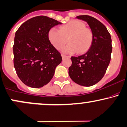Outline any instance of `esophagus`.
Returning <instances> with one entry per match:
<instances>
[{
	"label": "esophagus",
	"instance_id": "34e87169",
	"mask_svg": "<svg viewBox=\"0 0 127 127\" xmlns=\"http://www.w3.org/2000/svg\"><path fill=\"white\" fill-rule=\"evenodd\" d=\"M62 56V58L63 59H65V58H70V57L69 56H67V55H61Z\"/></svg>",
	"mask_w": 127,
	"mask_h": 127
}]
</instances>
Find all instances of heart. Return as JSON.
Wrapping results in <instances>:
<instances>
[{"label":"heart","instance_id":"1","mask_svg":"<svg viewBox=\"0 0 127 127\" xmlns=\"http://www.w3.org/2000/svg\"><path fill=\"white\" fill-rule=\"evenodd\" d=\"M48 38L51 44L57 50H61L68 41L70 43L63 48L67 54L78 52L83 54L90 49L93 42V34L90 29L85 27L83 22L79 20H71L60 27L50 29Z\"/></svg>","mask_w":127,"mask_h":127}]
</instances>
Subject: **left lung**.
<instances>
[{
    "label": "left lung",
    "instance_id": "left-lung-1",
    "mask_svg": "<svg viewBox=\"0 0 127 127\" xmlns=\"http://www.w3.org/2000/svg\"><path fill=\"white\" fill-rule=\"evenodd\" d=\"M76 19L86 22L93 34V42L86 54L72 57L69 75L80 86L89 87L98 83L106 72L112 52L111 38L107 28L93 17L83 15Z\"/></svg>",
    "mask_w": 127,
    "mask_h": 127
}]
</instances>
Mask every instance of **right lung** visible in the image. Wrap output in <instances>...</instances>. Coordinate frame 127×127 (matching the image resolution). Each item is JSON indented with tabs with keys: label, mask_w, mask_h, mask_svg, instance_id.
<instances>
[{
	"label": "right lung",
	"mask_w": 127,
	"mask_h": 127,
	"mask_svg": "<svg viewBox=\"0 0 127 127\" xmlns=\"http://www.w3.org/2000/svg\"><path fill=\"white\" fill-rule=\"evenodd\" d=\"M61 23L47 16H37L26 21L16 31L14 66L19 78L26 86L42 87L54 76L62 57L50 42L48 32Z\"/></svg>",
	"instance_id": "obj_1"
}]
</instances>
